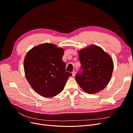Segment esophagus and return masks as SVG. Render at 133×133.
Masks as SVG:
<instances>
[{"instance_id": "34e87169", "label": "esophagus", "mask_w": 133, "mask_h": 133, "mask_svg": "<svg viewBox=\"0 0 133 133\" xmlns=\"http://www.w3.org/2000/svg\"><path fill=\"white\" fill-rule=\"evenodd\" d=\"M75 71H73V73H72V75H73V76H75Z\"/></svg>"}]
</instances>
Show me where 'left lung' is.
<instances>
[{"label": "left lung", "instance_id": "1", "mask_svg": "<svg viewBox=\"0 0 133 133\" xmlns=\"http://www.w3.org/2000/svg\"><path fill=\"white\" fill-rule=\"evenodd\" d=\"M82 73L75 75L80 88L88 94L103 90L109 82L114 63L109 54L102 48L90 45L78 52Z\"/></svg>", "mask_w": 133, "mask_h": 133}]
</instances>
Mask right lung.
<instances>
[{
	"label": "right lung",
	"mask_w": 133,
	"mask_h": 133,
	"mask_svg": "<svg viewBox=\"0 0 133 133\" xmlns=\"http://www.w3.org/2000/svg\"><path fill=\"white\" fill-rule=\"evenodd\" d=\"M64 54L63 48L43 43L32 48L25 55V77L34 90L44 97H53L61 92L72 75L65 71Z\"/></svg>",
	"instance_id": "obj_1"
}]
</instances>
